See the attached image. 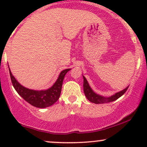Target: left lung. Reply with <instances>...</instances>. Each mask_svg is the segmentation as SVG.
<instances>
[{
  "label": "left lung",
  "mask_w": 147,
  "mask_h": 147,
  "mask_svg": "<svg viewBox=\"0 0 147 147\" xmlns=\"http://www.w3.org/2000/svg\"><path fill=\"white\" fill-rule=\"evenodd\" d=\"M84 94H85L86 98L90 101V102L94 103V104H104V103H108V102H113V101L116 100L118 98L121 97V96L124 95L126 92V91L127 90V88H126L125 89L120 91V92H117L115 95L111 96L110 97H102V96H100L99 95H97V94L95 93V92L92 91V89L90 88V86H89L88 83L86 79L85 78V77H84Z\"/></svg>",
  "instance_id": "left-lung-1"
}]
</instances>
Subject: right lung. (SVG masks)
Returning a JSON list of instances; mask_svg holds the SVG:
<instances>
[{
	"instance_id": "right-lung-1",
	"label": "right lung",
	"mask_w": 147,
	"mask_h": 147,
	"mask_svg": "<svg viewBox=\"0 0 147 147\" xmlns=\"http://www.w3.org/2000/svg\"><path fill=\"white\" fill-rule=\"evenodd\" d=\"M70 70L65 69L61 72L57 82L50 88L40 91L30 90L23 87L16 80L10 70L9 75L13 86L19 95L33 106L43 109L53 105L59 98L64 77Z\"/></svg>"
}]
</instances>
